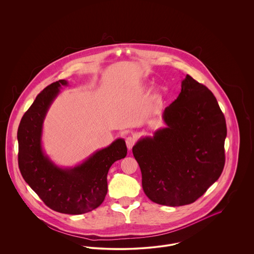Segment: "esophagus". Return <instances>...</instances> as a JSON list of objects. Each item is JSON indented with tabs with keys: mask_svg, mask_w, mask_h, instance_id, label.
I'll use <instances>...</instances> for the list:
<instances>
[{
	"mask_svg": "<svg viewBox=\"0 0 254 254\" xmlns=\"http://www.w3.org/2000/svg\"><path fill=\"white\" fill-rule=\"evenodd\" d=\"M126 144H127V146L128 149H131L133 145L135 144V138L132 137V136L127 137V138H126Z\"/></svg>",
	"mask_w": 254,
	"mask_h": 254,
	"instance_id": "1",
	"label": "esophagus"
}]
</instances>
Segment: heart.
<instances>
[{
  "label": "heart",
  "instance_id": "b5f03b06",
  "mask_svg": "<svg viewBox=\"0 0 254 254\" xmlns=\"http://www.w3.org/2000/svg\"><path fill=\"white\" fill-rule=\"evenodd\" d=\"M162 97H163V93H162L161 91H159L157 94H156V98H157V99H162Z\"/></svg>",
  "mask_w": 254,
  "mask_h": 254
}]
</instances>
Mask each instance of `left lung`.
<instances>
[{"instance_id":"1","label":"left lung","mask_w":254,"mask_h":254,"mask_svg":"<svg viewBox=\"0 0 254 254\" xmlns=\"http://www.w3.org/2000/svg\"><path fill=\"white\" fill-rule=\"evenodd\" d=\"M179 96L163 112L167 127L133 146L145 195L159 205L195 202L225 166V116L213 93L190 75Z\"/></svg>"}]
</instances>
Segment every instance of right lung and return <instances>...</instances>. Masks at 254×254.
<instances>
[{
  "mask_svg": "<svg viewBox=\"0 0 254 254\" xmlns=\"http://www.w3.org/2000/svg\"><path fill=\"white\" fill-rule=\"evenodd\" d=\"M65 80L48 85L37 95L18 128V163L24 181L51 209L65 214H83L101 205L108 192L107 176L117 160L127 156L124 139L98 150L81 165L61 169L42 148L43 123L50 105Z\"/></svg>",
  "mask_w": 254,
  "mask_h": 254,
  "instance_id": "add662e5",
  "label": "right lung"
}]
</instances>
